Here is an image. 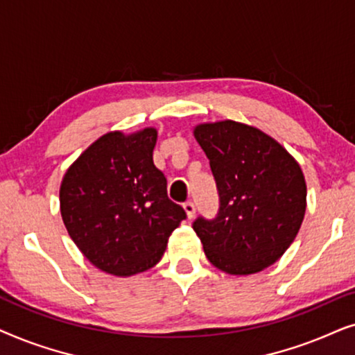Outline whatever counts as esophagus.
Listing matches in <instances>:
<instances>
[{
	"mask_svg": "<svg viewBox=\"0 0 355 355\" xmlns=\"http://www.w3.org/2000/svg\"><path fill=\"white\" fill-rule=\"evenodd\" d=\"M184 210H186V215H187L189 220H192V218L196 216V205H193L192 202L184 203Z\"/></svg>",
	"mask_w": 355,
	"mask_h": 355,
	"instance_id": "34e87169",
	"label": "esophagus"
}]
</instances>
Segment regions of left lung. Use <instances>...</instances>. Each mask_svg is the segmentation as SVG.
<instances>
[{
    "mask_svg": "<svg viewBox=\"0 0 355 355\" xmlns=\"http://www.w3.org/2000/svg\"><path fill=\"white\" fill-rule=\"evenodd\" d=\"M215 176L220 211L193 223L208 261L227 275L259 273L297 236L307 186L295 158L254 125L225 119L193 128Z\"/></svg>",
    "mask_w": 355,
    "mask_h": 355,
    "instance_id": "1",
    "label": "left lung"
}]
</instances>
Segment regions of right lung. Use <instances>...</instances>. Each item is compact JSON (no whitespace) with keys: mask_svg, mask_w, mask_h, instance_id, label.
<instances>
[{"mask_svg":"<svg viewBox=\"0 0 355 355\" xmlns=\"http://www.w3.org/2000/svg\"><path fill=\"white\" fill-rule=\"evenodd\" d=\"M158 130H111L67 168L60 210L71 239L87 260L108 275L147 271L162 260L171 232L186 220L166 193L153 164Z\"/></svg>","mask_w":355,"mask_h":355,"instance_id":"1","label":"right lung"}]
</instances>
